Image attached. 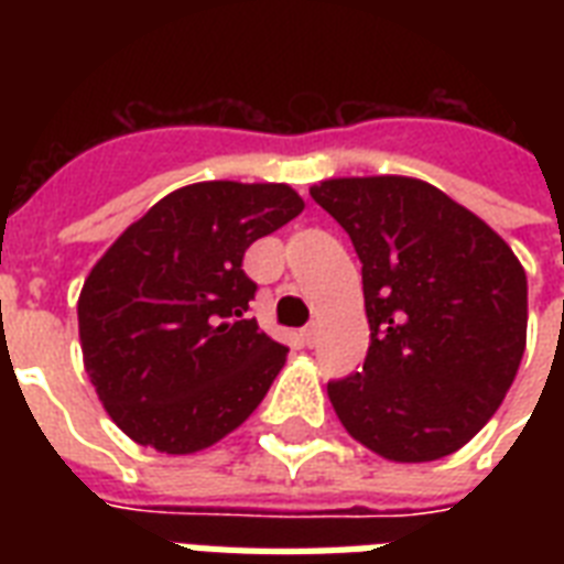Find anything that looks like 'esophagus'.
<instances>
[{"mask_svg":"<svg viewBox=\"0 0 564 564\" xmlns=\"http://www.w3.org/2000/svg\"><path fill=\"white\" fill-rule=\"evenodd\" d=\"M316 336H318V327L316 325H307V327H304V330H301V339H304V345L316 343Z\"/></svg>","mask_w":564,"mask_h":564,"instance_id":"34e87169","label":"esophagus"}]
</instances>
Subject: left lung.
<instances>
[{"mask_svg":"<svg viewBox=\"0 0 564 564\" xmlns=\"http://www.w3.org/2000/svg\"><path fill=\"white\" fill-rule=\"evenodd\" d=\"M310 195L362 263L369 354L362 371L327 383L343 427L392 463L454 454L495 415L524 357V265L427 181L330 178Z\"/></svg>","mask_w":564,"mask_h":564,"instance_id":"8db88e82","label":"left lung"}]
</instances>
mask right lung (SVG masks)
<instances>
[{"instance_id":"right-lung-1","label":"right lung","mask_w":564,"mask_h":564,"mask_svg":"<svg viewBox=\"0 0 564 564\" xmlns=\"http://www.w3.org/2000/svg\"><path fill=\"white\" fill-rule=\"evenodd\" d=\"M304 210L290 184L202 181L163 195L93 265L78 295L84 369L137 445L195 454L263 401L286 348L248 318L254 239Z\"/></svg>"}]
</instances>
